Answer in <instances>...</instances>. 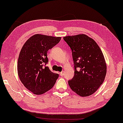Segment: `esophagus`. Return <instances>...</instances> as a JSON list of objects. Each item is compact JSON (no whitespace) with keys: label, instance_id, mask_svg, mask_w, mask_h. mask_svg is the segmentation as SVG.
<instances>
[{"label":"esophagus","instance_id":"1","mask_svg":"<svg viewBox=\"0 0 123 123\" xmlns=\"http://www.w3.org/2000/svg\"><path fill=\"white\" fill-rule=\"evenodd\" d=\"M60 75L61 76H63L64 75V72L62 71L61 72H60Z\"/></svg>","mask_w":123,"mask_h":123}]
</instances>
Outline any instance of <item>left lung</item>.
Returning a JSON list of instances; mask_svg holds the SVG:
<instances>
[{"instance_id": "1", "label": "left lung", "mask_w": 123, "mask_h": 123, "mask_svg": "<svg viewBox=\"0 0 123 123\" xmlns=\"http://www.w3.org/2000/svg\"><path fill=\"white\" fill-rule=\"evenodd\" d=\"M63 39L71 48L74 60L75 74L68 81L70 88L80 96L92 95L106 75L107 66L101 49L85 34L68 36Z\"/></svg>"}]
</instances>
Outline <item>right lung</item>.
<instances>
[{
  "label": "right lung",
  "instance_id": "add662e5",
  "mask_svg": "<svg viewBox=\"0 0 123 123\" xmlns=\"http://www.w3.org/2000/svg\"><path fill=\"white\" fill-rule=\"evenodd\" d=\"M60 37L36 34L22 47L18 59L19 79L29 91L41 95L53 87L59 75L51 71L46 65L47 52L59 43Z\"/></svg>",
  "mask_w": 123,
  "mask_h": 123
}]
</instances>
